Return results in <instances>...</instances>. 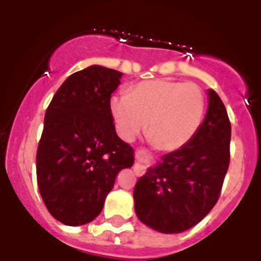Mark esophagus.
<instances>
[{
	"label": "esophagus",
	"mask_w": 261,
	"mask_h": 261,
	"mask_svg": "<svg viewBox=\"0 0 261 261\" xmlns=\"http://www.w3.org/2000/svg\"><path fill=\"white\" fill-rule=\"evenodd\" d=\"M135 158L137 159L138 162H146L147 159L150 158V155H149L147 150H145V149H138V150H136V153H135ZM135 172L137 176H141V175H144V172H145L144 166H140V165L136 166Z\"/></svg>",
	"instance_id": "1"
}]
</instances>
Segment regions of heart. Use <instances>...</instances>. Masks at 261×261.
<instances>
[{
  "label": "heart",
  "instance_id": "heart-1",
  "mask_svg": "<svg viewBox=\"0 0 261 261\" xmlns=\"http://www.w3.org/2000/svg\"><path fill=\"white\" fill-rule=\"evenodd\" d=\"M111 112L117 133L133 141L145 126L146 136L158 149L175 151L196 136L205 114V96L195 84L153 80L140 82L129 95L111 99Z\"/></svg>",
  "mask_w": 261,
  "mask_h": 261
}]
</instances>
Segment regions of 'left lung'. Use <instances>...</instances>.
Returning <instances> with one entry per match:
<instances>
[{
	"label": "left lung",
	"mask_w": 261,
	"mask_h": 261,
	"mask_svg": "<svg viewBox=\"0 0 261 261\" xmlns=\"http://www.w3.org/2000/svg\"><path fill=\"white\" fill-rule=\"evenodd\" d=\"M231 124L222 100L209 90V107L195 137L136 183L138 220L156 231L172 234L191 229L213 209L230 163Z\"/></svg>",
	"instance_id": "obj_1"
}]
</instances>
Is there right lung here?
I'll use <instances>...</instances> for the list:
<instances>
[{
    "instance_id": "1",
    "label": "right lung",
    "mask_w": 261,
    "mask_h": 261,
    "mask_svg": "<svg viewBox=\"0 0 261 261\" xmlns=\"http://www.w3.org/2000/svg\"><path fill=\"white\" fill-rule=\"evenodd\" d=\"M121 71L93 65L66 78L45 111L36 177L48 212L68 226L93 221L133 147L116 135L111 94Z\"/></svg>"
}]
</instances>
